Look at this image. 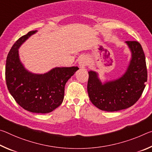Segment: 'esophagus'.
Segmentation results:
<instances>
[{
  "label": "esophagus",
  "mask_w": 152,
  "mask_h": 152,
  "mask_svg": "<svg viewBox=\"0 0 152 152\" xmlns=\"http://www.w3.org/2000/svg\"><path fill=\"white\" fill-rule=\"evenodd\" d=\"M79 66L81 68H84L87 65V60L85 58H82L80 60H79Z\"/></svg>",
  "instance_id": "34e87169"
}]
</instances>
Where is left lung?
I'll list each match as a JSON object with an SVG mask.
<instances>
[{
	"label": "left lung",
	"instance_id": "left-lung-1",
	"mask_svg": "<svg viewBox=\"0 0 152 152\" xmlns=\"http://www.w3.org/2000/svg\"><path fill=\"white\" fill-rule=\"evenodd\" d=\"M132 51L127 71L119 79L102 84L94 71L88 72L87 91L95 107L108 112L132 107L140 99L147 82L148 72L142 47L136 41L125 42Z\"/></svg>",
	"mask_w": 152,
	"mask_h": 152
}]
</instances>
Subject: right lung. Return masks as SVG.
Wrapping results in <instances>:
<instances>
[{
    "label": "right lung",
    "instance_id": "obj_1",
    "mask_svg": "<svg viewBox=\"0 0 152 152\" xmlns=\"http://www.w3.org/2000/svg\"><path fill=\"white\" fill-rule=\"evenodd\" d=\"M36 32L29 31L12 45L7 58L5 78L9 92L20 107L32 113H48L62 103L65 84L79 68H55L43 74L27 71L20 62L18 49Z\"/></svg>",
    "mask_w": 152,
    "mask_h": 152
}]
</instances>
